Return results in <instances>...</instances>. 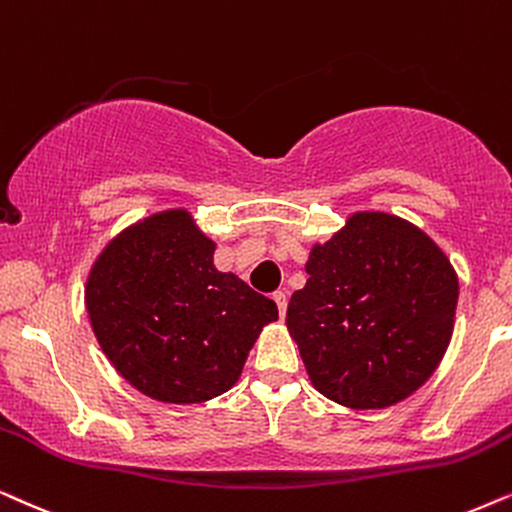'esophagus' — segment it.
<instances>
[{
    "instance_id": "obj_1",
    "label": "esophagus",
    "mask_w": 512,
    "mask_h": 512,
    "mask_svg": "<svg viewBox=\"0 0 512 512\" xmlns=\"http://www.w3.org/2000/svg\"><path fill=\"white\" fill-rule=\"evenodd\" d=\"M274 299H276V304H278V313H281V316H285V311H288V295H285L283 290H278V292H274Z\"/></svg>"
}]
</instances>
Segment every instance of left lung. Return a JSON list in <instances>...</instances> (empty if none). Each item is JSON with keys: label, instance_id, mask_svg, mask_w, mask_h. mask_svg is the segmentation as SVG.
<instances>
[{"label": "left lung", "instance_id": "left-lung-1", "mask_svg": "<svg viewBox=\"0 0 512 512\" xmlns=\"http://www.w3.org/2000/svg\"><path fill=\"white\" fill-rule=\"evenodd\" d=\"M288 325L318 393L351 410L391 407L428 381L454 332L459 278L417 224L358 210L313 243Z\"/></svg>", "mask_w": 512, "mask_h": 512}]
</instances>
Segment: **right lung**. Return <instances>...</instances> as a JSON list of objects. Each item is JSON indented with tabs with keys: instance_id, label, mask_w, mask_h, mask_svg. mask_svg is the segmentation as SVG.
<instances>
[{
	"instance_id": "obj_1",
	"label": "right lung",
	"mask_w": 512,
	"mask_h": 512,
	"mask_svg": "<svg viewBox=\"0 0 512 512\" xmlns=\"http://www.w3.org/2000/svg\"><path fill=\"white\" fill-rule=\"evenodd\" d=\"M215 241L187 208L142 217L109 241L84 285L93 335L121 377L147 398L206 403L227 393L274 299L217 271Z\"/></svg>"
}]
</instances>
